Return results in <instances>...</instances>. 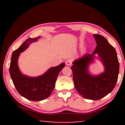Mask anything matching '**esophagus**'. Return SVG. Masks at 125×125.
<instances>
[{
	"instance_id": "34e87169",
	"label": "esophagus",
	"mask_w": 125,
	"mask_h": 125,
	"mask_svg": "<svg viewBox=\"0 0 125 125\" xmlns=\"http://www.w3.org/2000/svg\"><path fill=\"white\" fill-rule=\"evenodd\" d=\"M72 61L71 60V59H68L65 61V64L67 65H71L72 64Z\"/></svg>"
}]
</instances>
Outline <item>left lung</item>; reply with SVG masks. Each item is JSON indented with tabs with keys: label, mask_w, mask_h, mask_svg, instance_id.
Instances as JSON below:
<instances>
[{
	"label": "left lung",
	"mask_w": 125,
	"mask_h": 125,
	"mask_svg": "<svg viewBox=\"0 0 125 125\" xmlns=\"http://www.w3.org/2000/svg\"><path fill=\"white\" fill-rule=\"evenodd\" d=\"M97 46L93 54L85 55L73 63L71 67L75 89L83 98L98 100L112 92L117 83L119 73V62L113 46L100 35L94 34ZM98 54L104 64L105 72L98 76L87 72L88 64Z\"/></svg>",
	"instance_id": "1"
}]
</instances>
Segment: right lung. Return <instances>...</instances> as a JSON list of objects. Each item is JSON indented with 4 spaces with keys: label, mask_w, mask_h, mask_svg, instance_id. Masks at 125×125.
<instances>
[{
    "label": "right lung",
    "mask_w": 125,
    "mask_h": 125,
    "mask_svg": "<svg viewBox=\"0 0 125 125\" xmlns=\"http://www.w3.org/2000/svg\"><path fill=\"white\" fill-rule=\"evenodd\" d=\"M40 38H29L12 54L9 72L16 89L21 95L31 101H41L50 95L54 88L60 72L64 67V63L50 68L42 76L30 78L22 75L18 66V58L20 53L26 49L29 44L37 41Z\"/></svg>",
    "instance_id": "right-lung-1"
}]
</instances>
